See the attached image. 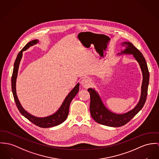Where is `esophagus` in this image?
<instances>
[{
    "instance_id": "esophagus-1",
    "label": "esophagus",
    "mask_w": 159,
    "mask_h": 159,
    "mask_svg": "<svg viewBox=\"0 0 159 159\" xmlns=\"http://www.w3.org/2000/svg\"><path fill=\"white\" fill-rule=\"evenodd\" d=\"M81 85L85 88H88L91 85V81L89 79H84L81 81Z\"/></svg>"
}]
</instances>
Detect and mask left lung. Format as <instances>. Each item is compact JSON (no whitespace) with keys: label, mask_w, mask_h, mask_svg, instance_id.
<instances>
[{"label":"left lung","mask_w":159,"mask_h":159,"mask_svg":"<svg viewBox=\"0 0 159 159\" xmlns=\"http://www.w3.org/2000/svg\"><path fill=\"white\" fill-rule=\"evenodd\" d=\"M122 45L124 47L126 46V48L124 51H122L120 54H133L136 61L139 62L143 74L141 96L139 103L134 108L122 114L112 112L105 107L99 95L94 89H88L90 94L91 101L89 108L93 119L98 123L112 127H119L125 125L142 110L147 100L149 79V74L147 62L140 51L136 48L131 42H123Z\"/></svg>","instance_id":"left-lung-1"}]
</instances>
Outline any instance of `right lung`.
Returning a JSON list of instances; mask_svg holds the SVG:
<instances>
[{
    "label": "right lung",
    "mask_w": 159,
    "mask_h": 159,
    "mask_svg": "<svg viewBox=\"0 0 159 159\" xmlns=\"http://www.w3.org/2000/svg\"><path fill=\"white\" fill-rule=\"evenodd\" d=\"M37 42H39V40L37 39L33 40L28 42L23 48V49H22L18 54L14 64V68H13V72H12V77H11L12 92L14 98V101L16 102L17 108L20 111V112L24 116L25 118H26L30 122H31L34 125L40 128H49V127H53V126L59 125L61 124V123L63 122L66 119L69 113V108H70V103L72 100L73 99V98L75 96V95L77 94L79 91V84L78 83L71 90V91L68 94V95L64 100L60 108L54 114L45 117H37L32 116L31 114L26 112L20 105L16 94V79L17 76L19 63L22 57L23 51L29 48L30 47H31L33 45L36 44Z\"/></svg>",
    "instance_id": "1"
}]
</instances>
